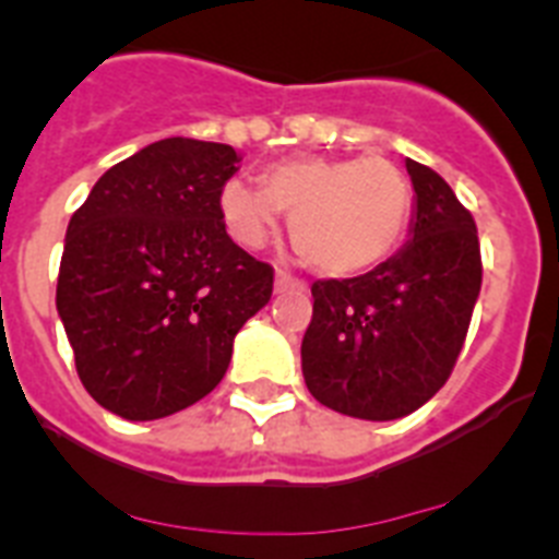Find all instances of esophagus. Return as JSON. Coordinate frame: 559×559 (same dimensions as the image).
<instances>
[{
    "mask_svg": "<svg viewBox=\"0 0 559 559\" xmlns=\"http://www.w3.org/2000/svg\"><path fill=\"white\" fill-rule=\"evenodd\" d=\"M274 288L276 294H283V290H290V288H305V280H299V276L288 274V271L276 269V276H274Z\"/></svg>",
    "mask_w": 559,
    "mask_h": 559,
    "instance_id": "esophagus-1",
    "label": "esophagus"
}]
</instances>
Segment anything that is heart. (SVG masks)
I'll list each match as a JSON object with an SVG mask.
<instances>
[{
    "mask_svg": "<svg viewBox=\"0 0 559 559\" xmlns=\"http://www.w3.org/2000/svg\"><path fill=\"white\" fill-rule=\"evenodd\" d=\"M290 215V243L319 274L347 276L386 260L412 215L406 173L380 156L294 159L271 167L265 187L229 179L221 215L237 243L260 249Z\"/></svg>",
    "mask_w": 559,
    "mask_h": 559,
    "instance_id": "heart-1",
    "label": "heart"
}]
</instances>
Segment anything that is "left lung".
Returning a JSON list of instances; mask_svg holds the SVG:
<instances>
[{"mask_svg": "<svg viewBox=\"0 0 559 559\" xmlns=\"http://www.w3.org/2000/svg\"><path fill=\"white\" fill-rule=\"evenodd\" d=\"M412 240L349 280H316L302 374L322 406L358 419L417 412L451 378L481 290L471 210L431 167L406 159Z\"/></svg>", "mask_w": 559, "mask_h": 559, "instance_id": "8db88e82", "label": "left lung"}]
</instances>
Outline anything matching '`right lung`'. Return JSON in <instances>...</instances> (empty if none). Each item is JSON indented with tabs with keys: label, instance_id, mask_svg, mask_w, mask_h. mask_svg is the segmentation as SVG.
<instances>
[{
	"label": "right lung",
	"instance_id": "1",
	"mask_svg": "<svg viewBox=\"0 0 559 559\" xmlns=\"http://www.w3.org/2000/svg\"><path fill=\"white\" fill-rule=\"evenodd\" d=\"M221 142L170 136L108 167L67 226L56 305L86 392L159 419L218 386L237 330L269 305L274 269L226 235Z\"/></svg>",
	"mask_w": 559,
	"mask_h": 559
}]
</instances>
